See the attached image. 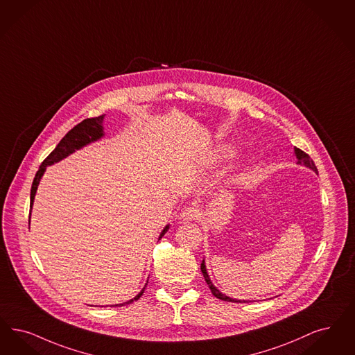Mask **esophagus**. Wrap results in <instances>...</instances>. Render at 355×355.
Segmentation results:
<instances>
[{
    "instance_id": "1",
    "label": "esophagus",
    "mask_w": 355,
    "mask_h": 355,
    "mask_svg": "<svg viewBox=\"0 0 355 355\" xmlns=\"http://www.w3.org/2000/svg\"><path fill=\"white\" fill-rule=\"evenodd\" d=\"M200 216V211L197 207L194 206H189V207H184V210L180 214V220L182 223H189L191 220H196Z\"/></svg>"
}]
</instances>
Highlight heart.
I'll use <instances>...</instances> for the list:
<instances>
[{"label":"heart","mask_w":355,"mask_h":355,"mask_svg":"<svg viewBox=\"0 0 355 355\" xmlns=\"http://www.w3.org/2000/svg\"><path fill=\"white\" fill-rule=\"evenodd\" d=\"M223 155H225V153H219V156H218V157H222V156H223Z\"/></svg>","instance_id":"1"}]
</instances>
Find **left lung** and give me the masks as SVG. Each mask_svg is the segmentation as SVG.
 Returning a JSON list of instances; mask_svg holds the SVG:
<instances>
[{
	"label": "left lung",
	"mask_w": 355,
	"mask_h": 355,
	"mask_svg": "<svg viewBox=\"0 0 355 355\" xmlns=\"http://www.w3.org/2000/svg\"><path fill=\"white\" fill-rule=\"evenodd\" d=\"M295 153H296V157H297V164H300V165H304V166H306V168L312 169L313 171L318 173V171H317V166L314 165V162H313V159L309 157V155H306L305 152H302V150H301V149H298V148H295ZM200 270H202L203 277H205L206 283L209 285V288H210V291H211V293H213L215 297L219 298V300H223V301H230V302H247V301H244V300L241 301V300H236V298L228 297L226 295H223L222 292H219V291L216 289V286L211 283L210 277H209V273H207L206 266H205V260H202V263H200Z\"/></svg>",
	"instance_id": "8db88e82"
}]
</instances>
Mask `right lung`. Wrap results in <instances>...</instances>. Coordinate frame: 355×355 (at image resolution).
<instances>
[{
  "mask_svg": "<svg viewBox=\"0 0 355 355\" xmlns=\"http://www.w3.org/2000/svg\"><path fill=\"white\" fill-rule=\"evenodd\" d=\"M104 116H105V114H101V116H98V117H92V119H85L82 123H79L78 125H75V127L72 128L71 130L59 141L57 148H55L49 156L46 157V159L43 161L42 165L40 166V169H38L35 177H34L33 184H31V191H30V207H33L34 197H35V193H37L40 181H41V178H42L43 173L46 171V166L53 165V164H55V162H59L60 159L70 156L75 150L83 148L85 145H88L89 142L96 141V140L101 139V137L104 136V132H103V129H104V128H103ZM28 225H30V216H28ZM168 230H169V225L162 230V232L159 234V238H158V239H161V238L165 235V232H166ZM146 283H148V282H146ZM145 286H146V284H145ZM145 286L142 288L141 292H140L136 297L129 300V301L124 302V304H119V306H123V305H125V304H132L133 301H136V300H139V298L141 297L142 293H144V291H145ZM114 306H117V305H114Z\"/></svg>",
  "mask_w": 355,
  "mask_h": 355,
  "instance_id": "add662e5",
  "label": "right lung"
}]
</instances>
